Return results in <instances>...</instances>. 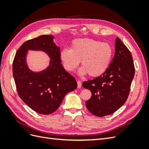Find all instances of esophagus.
Listing matches in <instances>:
<instances>
[{"label":"esophagus","instance_id":"obj_1","mask_svg":"<svg viewBox=\"0 0 149 149\" xmlns=\"http://www.w3.org/2000/svg\"><path fill=\"white\" fill-rule=\"evenodd\" d=\"M77 84H78V88H80L81 87V82L80 81H78Z\"/></svg>","mask_w":149,"mask_h":149}]
</instances>
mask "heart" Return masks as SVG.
Returning a JSON list of instances; mask_svg holds the SVG:
<instances>
[{"label": "heart", "instance_id": "1", "mask_svg": "<svg viewBox=\"0 0 149 149\" xmlns=\"http://www.w3.org/2000/svg\"><path fill=\"white\" fill-rule=\"evenodd\" d=\"M113 55L111 45L91 38H78L71 42L70 48H65L60 52V59L65 69L73 71L80 60L83 66L81 75L89 74L97 77L104 73L109 68Z\"/></svg>", "mask_w": 149, "mask_h": 149}]
</instances>
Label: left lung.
<instances>
[{
    "instance_id": "1",
    "label": "left lung",
    "mask_w": 149,
    "mask_h": 149,
    "mask_svg": "<svg viewBox=\"0 0 149 149\" xmlns=\"http://www.w3.org/2000/svg\"><path fill=\"white\" fill-rule=\"evenodd\" d=\"M135 74L131 53L117 37L115 55L104 73L83 83L91 97L86 102L89 111L97 117L114 113L125 102Z\"/></svg>"
}]
</instances>
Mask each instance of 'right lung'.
Instances as JSON below:
<instances>
[{
  "mask_svg": "<svg viewBox=\"0 0 149 149\" xmlns=\"http://www.w3.org/2000/svg\"><path fill=\"white\" fill-rule=\"evenodd\" d=\"M54 36L41 35L29 40L18 49L12 71L19 96L31 109L41 114L55 112L66 94L77 88L75 78L64 69L60 59V48L53 42ZM29 50L42 51L51 58L46 69L31 71L26 63Z\"/></svg>",
  "mask_w": 149,
  "mask_h": 149,
  "instance_id": "right-lung-1",
  "label": "right lung"
}]
</instances>
